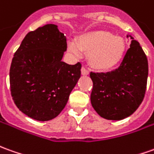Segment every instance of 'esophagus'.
Segmentation results:
<instances>
[{"mask_svg": "<svg viewBox=\"0 0 154 154\" xmlns=\"http://www.w3.org/2000/svg\"><path fill=\"white\" fill-rule=\"evenodd\" d=\"M81 72L83 76H87V75H88V74H89V72H88V71L84 66H82Z\"/></svg>", "mask_w": 154, "mask_h": 154, "instance_id": "34e87169", "label": "esophagus"}]
</instances>
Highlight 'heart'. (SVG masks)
<instances>
[{"label": "heart", "instance_id": "obj_1", "mask_svg": "<svg viewBox=\"0 0 154 154\" xmlns=\"http://www.w3.org/2000/svg\"><path fill=\"white\" fill-rule=\"evenodd\" d=\"M126 45L124 38L113 33L98 30L83 33L75 42L68 44L67 51L79 57L82 51L88 55V60L95 70L105 72L115 68L125 55Z\"/></svg>", "mask_w": 154, "mask_h": 154}]
</instances>
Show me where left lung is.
Segmentation results:
<instances>
[{"instance_id":"left-lung-1","label":"left lung","mask_w":154,"mask_h":154,"mask_svg":"<svg viewBox=\"0 0 154 154\" xmlns=\"http://www.w3.org/2000/svg\"><path fill=\"white\" fill-rule=\"evenodd\" d=\"M131 42L120 66L108 72H90L93 81L91 103L106 120L120 121L130 116L143 102L147 88V55L137 40Z\"/></svg>"}]
</instances>
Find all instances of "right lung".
I'll return each mask as SVG.
<instances>
[{
    "instance_id": "add662e5",
    "label": "right lung",
    "mask_w": 154,
    "mask_h": 154,
    "mask_svg": "<svg viewBox=\"0 0 154 154\" xmlns=\"http://www.w3.org/2000/svg\"><path fill=\"white\" fill-rule=\"evenodd\" d=\"M66 38L55 24L29 32L12 58L10 89L17 107L32 119L52 120L62 111L81 77L80 62L61 61Z\"/></svg>"
}]
</instances>
